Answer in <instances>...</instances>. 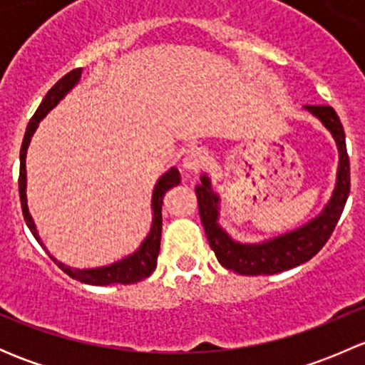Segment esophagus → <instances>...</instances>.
Returning <instances> with one entry per match:
<instances>
[{
  "instance_id": "esophagus-1",
  "label": "esophagus",
  "mask_w": 365,
  "mask_h": 365,
  "mask_svg": "<svg viewBox=\"0 0 365 365\" xmlns=\"http://www.w3.org/2000/svg\"><path fill=\"white\" fill-rule=\"evenodd\" d=\"M208 159L210 157L206 148H203V146H192V148L187 150L185 155H183V168L190 173H197L203 168H206Z\"/></svg>"
}]
</instances>
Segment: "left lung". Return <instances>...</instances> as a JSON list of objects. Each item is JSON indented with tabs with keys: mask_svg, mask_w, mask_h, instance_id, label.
Masks as SVG:
<instances>
[{
	"mask_svg": "<svg viewBox=\"0 0 365 365\" xmlns=\"http://www.w3.org/2000/svg\"><path fill=\"white\" fill-rule=\"evenodd\" d=\"M305 109L318 116L323 125L332 132L339 148V171H337V183L332 200L325 206L322 215L302 226L300 230L257 245L233 242L217 224L219 197L212 192L210 180L201 176V185L196 187L201 222L205 226L210 247L215 252L219 263L227 270L242 275H274L295 268L322 251L339 222L346 200L349 196V157L346 152L344 128L337 113L330 106H305Z\"/></svg>",
	"mask_w": 365,
	"mask_h": 365,
	"instance_id": "8db88e82",
	"label": "left lung"
}]
</instances>
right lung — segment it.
Masks as SVG:
<instances>
[{
    "label": "right lung",
    "mask_w": 365,
    "mask_h": 365,
    "mask_svg": "<svg viewBox=\"0 0 365 365\" xmlns=\"http://www.w3.org/2000/svg\"><path fill=\"white\" fill-rule=\"evenodd\" d=\"M81 70L83 68H73L68 73H65L49 91L43 97L42 104L38 106L36 113L33 114V118L29 120L28 127H26V134L23 139V146H21V168H19V196H21V206H23V215L26 224H28L29 231H31L33 237L36 238V242H40L38 233H36L35 222H33L31 215L28 212V203H26V152H28V145L31 141L33 132L38 127V121L46 116L61 98L67 95L68 90H72L73 84L79 81ZM180 183V173L178 169L173 168L165 173L164 176L157 182L155 190H153L152 197V208H153V224L152 231L146 237V240L143 242L141 247L138 249L132 256L125 257V259L118 261V263L109 264V267L102 268H90V270H77V268L65 267L63 263L56 261L53 257L54 263L70 275L76 281L84 282V284H93V286H108V284H134V282L143 281V279L150 277L152 272L157 267V257H159L160 251V235H162V201H164V194L169 189L176 187Z\"/></svg>",
    "instance_id": "obj_1"
}]
</instances>
